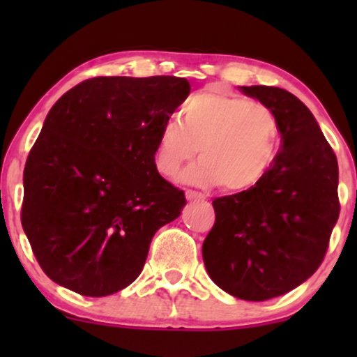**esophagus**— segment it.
I'll list each match as a JSON object with an SVG mask.
<instances>
[{"mask_svg": "<svg viewBox=\"0 0 357 357\" xmlns=\"http://www.w3.org/2000/svg\"><path fill=\"white\" fill-rule=\"evenodd\" d=\"M186 199H198V202H203V199H206V196L203 195V192H198V191H192V190H186Z\"/></svg>", "mask_w": 357, "mask_h": 357, "instance_id": "1", "label": "esophagus"}]
</instances>
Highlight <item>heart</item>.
Wrapping results in <instances>:
<instances>
[{
  "instance_id": "obj_1",
  "label": "heart",
  "mask_w": 357,
  "mask_h": 357,
  "mask_svg": "<svg viewBox=\"0 0 357 357\" xmlns=\"http://www.w3.org/2000/svg\"><path fill=\"white\" fill-rule=\"evenodd\" d=\"M280 126L272 109L236 93L204 90L184 104L181 122L169 119L159 130L154 162L173 176L198 153L202 161L184 173L199 186L218 184L241 192L260 184L275 161Z\"/></svg>"
}]
</instances>
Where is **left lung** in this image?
Masks as SVG:
<instances>
[{"label":"left lung","mask_w":357,"mask_h":357,"mask_svg":"<svg viewBox=\"0 0 357 357\" xmlns=\"http://www.w3.org/2000/svg\"><path fill=\"white\" fill-rule=\"evenodd\" d=\"M241 92L272 109L280 151L260 184L213 199L215 225L203 241L211 280L233 297L284 296L321 267L339 218V167L333 147L294 93L253 85Z\"/></svg>","instance_id":"8db88e82"}]
</instances>
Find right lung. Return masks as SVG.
<instances>
[{"label":"right lung","instance_id":"add662e5","mask_svg":"<svg viewBox=\"0 0 357 357\" xmlns=\"http://www.w3.org/2000/svg\"><path fill=\"white\" fill-rule=\"evenodd\" d=\"M190 82L93 77L55 102L23 171L22 225L53 282L104 297L142 272L154 233L184 192L158 173L159 130Z\"/></svg>","mask_w":357,"mask_h":357}]
</instances>
